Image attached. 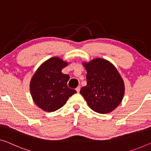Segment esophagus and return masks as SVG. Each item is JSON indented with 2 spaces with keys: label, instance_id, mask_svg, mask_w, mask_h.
<instances>
[{
  "label": "esophagus",
  "instance_id": "1",
  "mask_svg": "<svg viewBox=\"0 0 151 151\" xmlns=\"http://www.w3.org/2000/svg\"><path fill=\"white\" fill-rule=\"evenodd\" d=\"M80 89H81V86H78V87L76 88V91H77L78 93V92L80 91Z\"/></svg>",
  "mask_w": 151,
  "mask_h": 151
}]
</instances>
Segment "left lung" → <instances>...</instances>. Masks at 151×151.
I'll list each match as a JSON object with an SVG mask.
<instances>
[{"mask_svg":"<svg viewBox=\"0 0 151 151\" xmlns=\"http://www.w3.org/2000/svg\"><path fill=\"white\" fill-rule=\"evenodd\" d=\"M87 85L80 93L91 109L101 114L109 113L120 104L124 95V83L111 62L101 58L84 63Z\"/></svg>","mask_w":151,"mask_h":151,"instance_id":"left-lung-1","label":"left lung"}]
</instances>
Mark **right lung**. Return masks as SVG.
<instances>
[{
    "instance_id": "1",
    "label": "right lung",
    "mask_w": 151,
    "mask_h": 151,
    "mask_svg": "<svg viewBox=\"0 0 151 151\" xmlns=\"http://www.w3.org/2000/svg\"><path fill=\"white\" fill-rule=\"evenodd\" d=\"M67 65L60 58L54 57L45 62L32 76L31 95L36 104L44 111H57L76 93L68 87L70 76L62 73Z\"/></svg>"
}]
</instances>
